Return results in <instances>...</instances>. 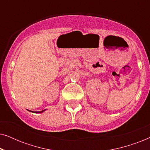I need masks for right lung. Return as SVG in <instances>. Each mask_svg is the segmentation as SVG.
I'll list each match as a JSON object with an SVG mask.
<instances>
[{
	"label": "right lung",
	"mask_w": 150,
	"mask_h": 150,
	"mask_svg": "<svg viewBox=\"0 0 150 150\" xmlns=\"http://www.w3.org/2000/svg\"><path fill=\"white\" fill-rule=\"evenodd\" d=\"M45 110H42V111H37V112H33V111H30V110H29V111H30V112H36V113H42V112H43Z\"/></svg>",
	"instance_id": "add662e5"
}]
</instances>
